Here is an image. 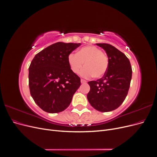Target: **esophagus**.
Masks as SVG:
<instances>
[{
	"label": "esophagus",
	"instance_id": "esophagus-1",
	"mask_svg": "<svg viewBox=\"0 0 157 157\" xmlns=\"http://www.w3.org/2000/svg\"><path fill=\"white\" fill-rule=\"evenodd\" d=\"M80 82H81V83H86V80H85L84 79H81L80 80Z\"/></svg>",
	"mask_w": 157,
	"mask_h": 157
}]
</instances>
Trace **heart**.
I'll return each mask as SVG.
<instances>
[{
  "mask_svg": "<svg viewBox=\"0 0 157 157\" xmlns=\"http://www.w3.org/2000/svg\"><path fill=\"white\" fill-rule=\"evenodd\" d=\"M85 64H83V63ZM68 63L72 72L77 74L84 65L80 74L84 77L101 78L108 69L107 55L100 48L95 46H86L79 49L77 54H71L68 56Z\"/></svg>",
  "mask_w": 157,
  "mask_h": 157,
  "instance_id": "obj_1",
  "label": "heart"
}]
</instances>
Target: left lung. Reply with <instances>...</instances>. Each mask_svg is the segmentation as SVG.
Here are the masks:
<instances>
[{"label":"left lung","instance_id":"left-lung-1","mask_svg":"<svg viewBox=\"0 0 157 157\" xmlns=\"http://www.w3.org/2000/svg\"><path fill=\"white\" fill-rule=\"evenodd\" d=\"M96 44L105 50L109 66L102 78L88 82L90 90L87 98L95 109L109 112L117 109L124 101L130 86L132 69L128 58L115 47L107 43Z\"/></svg>","mask_w":157,"mask_h":157}]
</instances>
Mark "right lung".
Listing matches in <instances>:
<instances>
[{
    "mask_svg": "<svg viewBox=\"0 0 157 157\" xmlns=\"http://www.w3.org/2000/svg\"><path fill=\"white\" fill-rule=\"evenodd\" d=\"M80 43L56 42L39 52L29 67L30 94L36 105L50 113L67 109L80 86V78L73 73L68 56Z\"/></svg>",
    "mask_w": 157,
    "mask_h": 157,
    "instance_id": "obj_1",
    "label": "right lung"
}]
</instances>
